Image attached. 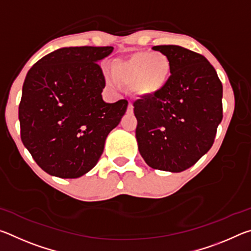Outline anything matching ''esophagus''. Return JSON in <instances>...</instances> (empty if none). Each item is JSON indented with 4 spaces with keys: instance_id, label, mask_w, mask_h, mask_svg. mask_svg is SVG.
Masks as SVG:
<instances>
[{
    "instance_id": "34e87169",
    "label": "esophagus",
    "mask_w": 251,
    "mask_h": 251,
    "mask_svg": "<svg viewBox=\"0 0 251 251\" xmlns=\"http://www.w3.org/2000/svg\"><path fill=\"white\" fill-rule=\"evenodd\" d=\"M133 110H134V106H133V104L129 103L128 104V107H127V113L131 114V113H133Z\"/></svg>"
}]
</instances>
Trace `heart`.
Returning a JSON list of instances; mask_svg holds the SVG:
<instances>
[{"label":"heart","mask_w":251,"mask_h":251,"mask_svg":"<svg viewBox=\"0 0 251 251\" xmlns=\"http://www.w3.org/2000/svg\"><path fill=\"white\" fill-rule=\"evenodd\" d=\"M112 72H106L105 79L113 88L121 83L133 84L134 91L142 96H151L159 92L169 79L172 63L163 53L141 52L126 59H116Z\"/></svg>","instance_id":"heart-1"}]
</instances>
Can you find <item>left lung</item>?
Segmentation results:
<instances>
[{"label":"left lung","instance_id":"obj_1","mask_svg":"<svg viewBox=\"0 0 251 251\" xmlns=\"http://www.w3.org/2000/svg\"><path fill=\"white\" fill-rule=\"evenodd\" d=\"M172 75L159 92L134 103L138 151L148 166L180 173L210 150L223 120V85L206 57L178 45H158Z\"/></svg>","mask_w":251,"mask_h":251}]
</instances>
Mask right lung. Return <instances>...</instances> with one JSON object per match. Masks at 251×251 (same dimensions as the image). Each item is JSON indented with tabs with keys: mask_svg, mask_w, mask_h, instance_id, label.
Returning a JSON list of instances; mask_svg holds the SVG:
<instances>
[{
	"mask_svg": "<svg viewBox=\"0 0 251 251\" xmlns=\"http://www.w3.org/2000/svg\"><path fill=\"white\" fill-rule=\"evenodd\" d=\"M113 46L63 48L45 55L25 77L19 106L21 139L50 175L78 178L95 166L127 100L106 103L100 65Z\"/></svg>",
	"mask_w": 251,
	"mask_h": 251,
	"instance_id": "1",
	"label": "right lung"
}]
</instances>
